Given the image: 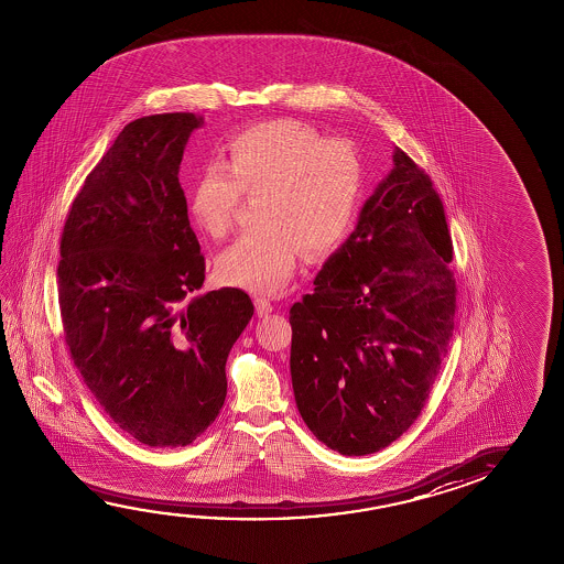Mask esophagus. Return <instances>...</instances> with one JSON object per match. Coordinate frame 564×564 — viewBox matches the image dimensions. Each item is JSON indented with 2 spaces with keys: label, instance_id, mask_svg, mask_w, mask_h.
Masks as SVG:
<instances>
[{
  "label": "esophagus",
  "instance_id": "esophagus-1",
  "mask_svg": "<svg viewBox=\"0 0 564 564\" xmlns=\"http://www.w3.org/2000/svg\"><path fill=\"white\" fill-rule=\"evenodd\" d=\"M253 305H256L258 316H268V314L273 313V308H275V306L271 305V301L263 299V296H258V299L253 301Z\"/></svg>",
  "mask_w": 564,
  "mask_h": 564
}]
</instances>
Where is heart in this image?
<instances>
[{"label": "heart", "mask_w": 564, "mask_h": 564, "mask_svg": "<svg viewBox=\"0 0 564 564\" xmlns=\"http://www.w3.org/2000/svg\"><path fill=\"white\" fill-rule=\"evenodd\" d=\"M364 188L360 151L323 139L295 120L256 123L231 138L226 166H204L191 188V214L210 238L230 234L241 194L259 196L256 230L216 261L218 278L251 293L278 295L303 258H323L344 240Z\"/></svg>", "instance_id": "obj_1"}]
</instances>
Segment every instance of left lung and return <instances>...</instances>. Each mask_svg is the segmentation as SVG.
Returning <instances> with one entry per match:
<instances>
[{
  "mask_svg": "<svg viewBox=\"0 0 564 564\" xmlns=\"http://www.w3.org/2000/svg\"><path fill=\"white\" fill-rule=\"evenodd\" d=\"M453 238L441 196L405 151L291 306V379L311 433L378 453L421 415L453 338Z\"/></svg>",
  "mask_w": 564,
  "mask_h": 564,
  "instance_id": "left-lung-1",
  "label": "left lung"
}]
</instances>
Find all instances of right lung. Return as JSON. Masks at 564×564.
Here are the masks:
<instances>
[{
    "mask_svg": "<svg viewBox=\"0 0 564 564\" xmlns=\"http://www.w3.org/2000/svg\"><path fill=\"white\" fill-rule=\"evenodd\" d=\"M203 123L188 111L128 123L86 176L61 236L70 358L111 421L155 448L186 446L213 425L228 354L253 314L241 289L196 295L206 265L178 169Z\"/></svg>",
    "mask_w": 564,
    "mask_h": 564,
    "instance_id": "right-lung-1",
    "label": "right lung"
}]
</instances>
